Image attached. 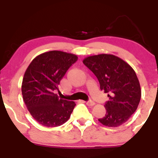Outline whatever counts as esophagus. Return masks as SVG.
I'll use <instances>...</instances> for the list:
<instances>
[{"mask_svg": "<svg viewBox=\"0 0 158 158\" xmlns=\"http://www.w3.org/2000/svg\"><path fill=\"white\" fill-rule=\"evenodd\" d=\"M85 103H86V104L89 106H94V105H95V102L92 100H89V101H88V102H85Z\"/></svg>", "mask_w": 158, "mask_h": 158, "instance_id": "1", "label": "esophagus"}]
</instances>
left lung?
Segmentation results:
<instances>
[{"mask_svg":"<svg viewBox=\"0 0 158 158\" xmlns=\"http://www.w3.org/2000/svg\"><path fill=\"white\" fill-rule=\"evenodd\" d=\"M83 63L97 77L100 89L110 94L105 105L106 115L98 120L106 126H121L136 111L140 101V85L135 70L111 54L88 56Z\"/></svg>","mask_w":158,"mask_h":158,"instance_id":"8db88e82","label":"left lung"}]
</instances>
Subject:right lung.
Returning a JSON list of instances; mask_svg holds the SVG:
<instances>
[{"instance_id":"add662e5","label":"right lung","mask_w":158,"mask_h":158,"mask_svg":"<svg viewBox=\"0 0 158 158\" xmlns=\"http://www.w3.org/2000/svg\"><path fill=\"white\" fill-rule=\"evenodd\" d=\"M76 55L52 50L36 56L23 78V101L32 117L39 124L57 127L68 120L76 104L62 99L57 94L67 70L77 61Z\"/></svg>"}]
</instances>
